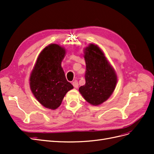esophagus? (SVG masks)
I'll return each mask as SVG.
<instances>
[{
	"mask_svg": "<svg viewBox=\"0 0 154 154\" xmlns=\"http://www.w3.org/2000/svg\"><path fill=\"white\" fill-rule=\"evenodd\" d=\"M72 85L74 86V87H75V88H78V81H74L73 82H72Z\"/></svg>",
	"mask_w": 154,
	"mask_h": 154,
	"instance_id": "34e87169",
	"label": "esophagus"
}]
</instances>
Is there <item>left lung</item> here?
Returning a JSON list of instances; mask_svg holds the SVG:
<instances>
[{
	"instance_id": "1",
	"label": "left lung",
	"mask_w": 154,
	"mask_h": 154,
	"mask_svg": "<svg viewBox=\"0 0 154 154\" xmlns=\"http://www.w3.org/2000/svg\"><path fill=\"white\" fill-rule=\"evenodd\" d=\"M84 58L85 84L79 88V91L88 103L98 105L112 94L117 83V76L97 45L91 44L87 48Z\"/></svg>"
}]
</instances>
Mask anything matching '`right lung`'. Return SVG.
Wrapping results in <instances>:
<instances>
[{"instance_id":"1","label":"right lung","mask_w":154,"mask_h":154,"mask_svg":"<svg viewBox=\"0 0 154 154\" xmlns=\"http://www.w3.org/2000/svg\"><path fill=\"white\" fill-rule=\"evenodd\" d=\"M66 51L57 44H51L40 53L30 77L32 94L40 103L50 109L61 105L66 93L73 86L67 82L61 62Z\"/></svg>"}]
</instances>
